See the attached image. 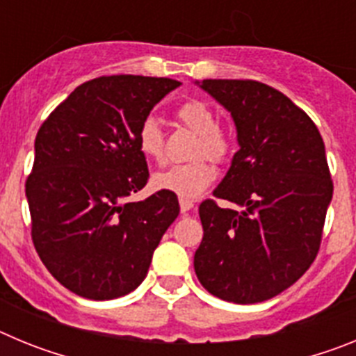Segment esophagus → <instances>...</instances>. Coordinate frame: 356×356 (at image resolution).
<instances>
[{
    "label": "esophagus",
    "mask_w": 356,
    "mask_h": 356,
    "mask_svg": "<svg viewBox=\"0 0 356 356\" xmlns=\"http://www.w3.org/2000/svg\"><path fill=\"white\" fill-rule=\"evenodd\" d=\"M180 210H181V213H187L188 210H193V207H194V203L191 200H188V197H180Z\"/></svg>",
    "instance_id": "1"
}]
</instances>
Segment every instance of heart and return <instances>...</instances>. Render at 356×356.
I'll list each match as a JSON object with an SVG mask.
<instances>
[{
	"label": "heart",
	"instance_id": "b5f03b06",
	"mask_svg": "<svg viewBox=\"0 0 356 356\" xmlns=\"http://www.w3.org/2000/svg\"><path fill=\"white\" fill-rule=\"evenodd\" d=\"M176 119L185 128L197 135L194 143L193 160L188 163H178L169 169L156 172L153 176V185L159 191L172 193L180 197H196L209 187L216 178V169L207 159H200V156H207L213 162H222L228 159L232 151V140L228 135L219 128L217 114L212 106L200 99H188L181 103L175 112ZM137 147L140 155L153 162L163 160V134L160 124L153 115H147L140 121L137 130Z\"/></svg>",
	"mask_w": 356,
	"mask_h": 356
}]
</instances>
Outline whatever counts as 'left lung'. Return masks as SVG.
Segmentation results:
<instances>
[{"mask_svg":"<svg viewBox=\"0 0 356 356\" xmlns=\"http://www.w3.org/2000/svg\"><path fill=\"white\" fill-rule=\"evenodd\" d=\"M234 118L238 151L217 200L200 205V284L225 301L260 303L296 284L316 260L333 181L323 137L285 94L254 80L196 81Z\"/></svg>","mask_w":356,"mask_h":356,"instance_id":"8db88e82","label":"left lung"}]
</instances>
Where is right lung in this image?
Here are the masks:
<instances>
[{"instance_id": "right-lung-1", "label": "right lung", "mask_w": 356, "mask_h": 356, "mask_svg": "<svg viewBox=\"0 0 356 356\" xmlns=\"http://www.w3.org/2000/svg\"><path fill=\"white\" fill-rule=\"evenodd\" d=\"M171 78H94L53 110L35 137L26 180L31 241L48 271L87 300H114L146 278L153 251L180 205L159 191L130 201L147 184L137 130Z\"/></svg>"}]
</instances>
